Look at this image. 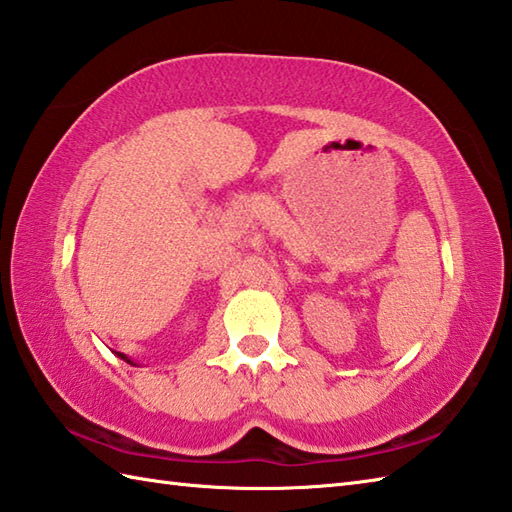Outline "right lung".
Returning <instances> with one entry per match:
<instances>
[{"label":"right lung","instance_id":"1","mask_svg":"<svg viewBox=\"0 0 512 512\" xmlns=\"http://www.w3.org/2000/svg\"><path fill=\"white\" fill-rule=\"evenodd\" d=\"M118 356H121V358H123V361H127V363H129V365H136V363H134V361H129V358H127V356H125V354H121V352H118Z\"/></svg>","mask_w":512,"mask_h":512}]
</instances>
